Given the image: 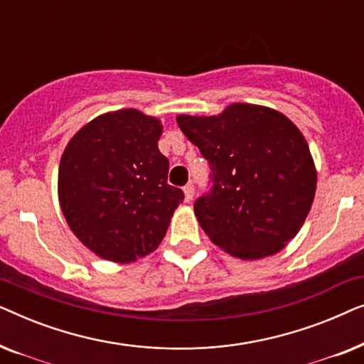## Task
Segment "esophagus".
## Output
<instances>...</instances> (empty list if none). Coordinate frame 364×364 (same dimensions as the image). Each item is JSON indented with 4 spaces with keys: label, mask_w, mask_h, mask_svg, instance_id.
<instances>
[{
    "label": "esophagus",
    "mask_w": 364,
    "mask_h": 364,
    "mask_svg": "<svg viewBox=\"0 0 364 364\" xmlns=\"http://www.w3.org/2000/svg\"><path fill=\"white\" fill-rule=\"evenodd\" d=\"M193 192H196V188H193V183L188 182L186 187H183V193H186V202H191L193 198Z\"/></svg>",
    "instance_id": "obj_1"
}]
</instances>
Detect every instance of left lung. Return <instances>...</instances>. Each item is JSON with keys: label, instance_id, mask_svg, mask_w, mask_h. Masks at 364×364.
<instances>
[{"label": "left lung", "instance_id": "1", "mask_svg": "<svg viewBox=\"0 0 364 364\" xmlns=\"http://www.w3.org/2000/svg\"><path fill=\"white\" fill-rule=\"evenodd\" d=\"M207 159L212 187L193 203L210 240L242 260L275 255L300 230L316 191L310 149L270 107L237 102L218 116H177Z\"/></svg>", "mask_w": 364, "mask_h": 364}]
</instances>
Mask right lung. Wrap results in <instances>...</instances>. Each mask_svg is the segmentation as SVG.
I'll return each instance as SVG.
<instances>
[{"instance_id": "right-lung-1", "label": "right lung", "mask_w": 364, "mask_h": 364, "mask_svg": "<svg viewBox=\"0 0 364 364\" xmlns=\"http://www.w3.org/2000/svg\"><path fill=\"white\" fill-rule=\"evenodd\" d=\"M161 134L159 119L122 109L86 124L64 149L61 210L74 235L101 258L129 263L156 250L183 200L181 188L167 183Z\"/></svg>"}]
</instances>
